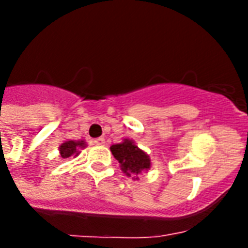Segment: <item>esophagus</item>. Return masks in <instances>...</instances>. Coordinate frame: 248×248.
<instances>
[{
	"label": "esophagus",
	"instance_id": "obj_1",
	"mask_svg": "<svg viewBox=\"0 0 248 248\" xmlns=\"http://www.w3.org/2000/svg\"><path fill=\"white\" fill-rule=\"evenodd\" d=\"M104 143H105L104 138H97V139L93 140V145H104Z\"/></svg>",
	"mask_w": 248,
	"mask_h": 248
}]
</instances>
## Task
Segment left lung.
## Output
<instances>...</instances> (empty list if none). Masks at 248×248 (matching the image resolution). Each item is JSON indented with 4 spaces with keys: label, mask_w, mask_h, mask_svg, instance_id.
I'll list each match as a JSON object with an SVG mask.
<instances>
[{
    "label": "left lung",
    "mask_w": 248,
    "mask_h": 248,
    "mask_svg": "<svg viewBox=\"0 0 248 248\" xmlns=\"http://www.w3.org/2000/svg\"><path fill=\"white\" fill-rule=\"evenodd\" d=\"M112 155L120 162L121 170L127 176L139 175L143 171L151 169V158L144 151H141L132 140L124 139L122 143L114 144L110 147ZM138 179V177H136Z\"/></svg>",
    "instance_id": "obj_1"
}]
</instances>
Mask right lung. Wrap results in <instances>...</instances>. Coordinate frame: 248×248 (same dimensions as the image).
<instances>
[{
	"label": "right lung",
	"instance_id": "right-lung-1",
	"mask_svg": "<svg viewBox=\"0 0 248 248\" xmlns=\"http://www.w3.org/2000/svg\"><path fill=\"white\" fill-rule=\"evenodd\" d=\"M86 143L83 140H68V141H64L62 145L59 147V153L62 158H69L72 155H78V149L79 148H85Z\"/></svg>",
	"mask_w": 248,
	"mask_h": 248
}]
</instances>
